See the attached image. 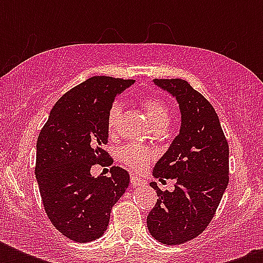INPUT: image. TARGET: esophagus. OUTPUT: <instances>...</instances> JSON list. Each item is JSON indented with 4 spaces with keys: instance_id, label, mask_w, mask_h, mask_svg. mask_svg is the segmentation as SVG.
<instances>
[{
    "instance_id": "1",
    "label": "esophagus",
    "mask_w": 263,
    "mask_h": 263,
    "mask_svg": "<svg viewBox=\"0 0 263 263\" xmlns=\"http://www.w3.org/2000/svg\"><path fill=\"white\" fill-rule=\"evenodd\" d=\"M144 181L140 177H138L136 175H131V184L132 185H140V184H143Z\"/></svg>"
}]
</instances>
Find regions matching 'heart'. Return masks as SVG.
<instances>
[{
	"label": "heart",
	"instance_id": "b5f03b06",
	"mask_svg": "<svg viewBox=\"0 0 263 263\" xmlns=\"http://www.w3.org/2000/svg\"><path fill=\"white\" fill-rule=\"evenodd\" d=\"M146 115L156 128H162L169 125L172 120V111L169 109L165 101L156 97H144L142 99ZM121 107L117 102H115L109 107L106 117L107 131L115 132L119 124ZM119 158L127 165L128 168L134 171H142L147 166V164L153 160L152 150L143 144L127 143L119 148Z\"/></svg>",
	"mask_w": 263,
	"mask_h": 263
}]
</instances>
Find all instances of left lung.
Here are the masks:
<instances>
[{
  "instance_id": "left-lung-1",
  "label": "left lung",
  "mask_w": 263,
  "mask_h": 263,
  "mask_svg": "<svg viewBox=\"0 0 263 263\" xmlns=\"http://www.w3.org/2000/svg\"><path fill=\"white\" fill-rule=\"evenodd\" d=\"M176 97L181 128L154 166L160 180H176L175 191L150 183L158 199L147 216L152 236L164 245H181L208 228L229 181V146L214 107L183 79H154Z\"/></svg>"
}]
</instances>
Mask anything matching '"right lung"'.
Returning a JSON list of instances; mask_svg holds the SVG:
<instances>
[{
  "label": "right lung",
  "instance_id": "right-lung-1",
  "mask_svg": "<svg viewBox=\"0 0 263 263\" xmlns=\"http://www.w3.org/2000/svg\"><path fill=\"white\" fill-rule=\"evenodd\" d=\"M134 82L92 76L55 102L39 132L35 176L43 208L55 229L78 243L102 236L111 208L129 184V175L120 166H111L109 177L95 179L90 169L113 162L103 150L107 111L116 95Z\"/></svg>",
  "mask_w": 263,
  "mask_h": 263
}]
</instances>
